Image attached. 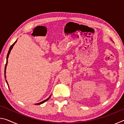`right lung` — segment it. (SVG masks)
<instances>
[{
  "label": "right lung",
  "mask_w": 124,
  "mask_h": 124,
  "mask_svg": "<svg viewBox=\"0 0 124 124\" xmlns=\"http://www.w3.org/2000/svg\"><path fill=\"white\" fill-rule=\"evenodd\" d=\"M16 41H17V40H16L15 42V43L13 44H12V45L11 46H10V49H9V51H8V54H7V63H6L5 67V72H6V69H7V64H8V57H9V54H10V52H11V50H12V47H13V46H14L15 44V43H16ZM5 78H6V75H5ZM6 82H7V84H8V82H7V80H6ZM50 97H51V96H50L49 98H47L46 100H44V101H42V102H40V103H35V105H39V104H42V103H44V102H46L48 100H49V98H50Z\"/></svg>",
  "instance_id": "1"
}]
</instances>
